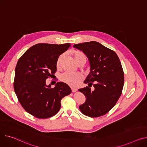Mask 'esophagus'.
<instances>
[{"instance_id":"34e87169","label":"esophagus","mask_w":147,"mask_h":147,"mask_svg":"<svg viewBox=\"0 0 147 147\" xmlns=\"http://www.w3.org/2000/svg\"><path fill=\"white\" fill-rule=\"evenodd\" d=\"M77 90V89H75V88H73V87L71 88V91H72V92H76Z\"/></svg>"}]
</instances>
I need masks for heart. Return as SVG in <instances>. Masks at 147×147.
<instances>
[{
    "mask_svg": "<svg viewBox=\"0 0 147 147\" xmlns=\"http://www.w3.org/2000/svg\"><path fill=\"white\" fill-rule=\"evenodd\" d=\"M71 55L73 56L74 60L77 64L80 63H85L86 61V56L82 51L79 50H72ZM64 55L62 54L58 58L57 61V66L60 65L61 61L63 59ZM60 80L73 87H76L79 84L80 82L83 80V76L80 73H65L61 75Z\"/></svg>",
    "mask_w": 147,
    "mask_h": 147,
    "instance_id": "b5f03b06",
    "label": "heart"
}]
</instances>
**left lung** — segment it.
Wrapping results in <instances>:
<instances>
[{
	"instance_id": "1",
	"label": "left lung",
	"mask_w": 147,
	"mask_h": 147,
	"mask_svg": "<svg viewBox=\"0 0 147 147\" xmlns=\"http://www.w3.org/2000/svg\"><path fill=\"white\" fill-rule=\"evenodd\" d=\"M73 47L82 51L89 61L90 73L84 83L95 87L93 91L88 87L79 89L86 97L79 109L92 118L104 115L115 105L122 93L124 74L119 58L115 52L98 42L77 44Z\"/></svg>"
}]
</instances>
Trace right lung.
Returning a JSON list of instances; mask_svg holds the SVG:
<instances>
[{
    "instance_id": "1",
    "label": "right lung",
    "mask_w": 147,
    "mask_h": 147,
    "mask_svg": "<svg viewBox=\"0 0 147 147\" xmlns=\"http://www.w3.org/2000/svg\"><path fill=\"white\" fill-rule=\"evenodd\" d=\"M71 46L38 44L29 48L19 58L15 70L14 90L24 109L37 118L55 115L61 107V100L71 92L66 83L57 82L54 88L46 79L57 71L58 58Z\"/></svg>"
}]
</instances>
